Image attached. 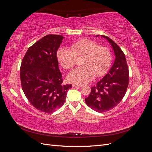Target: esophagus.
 <instances>
[{"label": "esophagus", "instance_id": "34e87169", "mask_svg": "<svg viewBox=\"0 0 152 152\" xmlns=\"http://www.w3.org/2000/svg\"><path fill=\"white\" fill-rule=\"evenodd\" d=\"M72 86L73 87H82L81 85H78V84H73Z\"/></svg>", "mask_w": 152, "mask_h": 152}]
</instances>
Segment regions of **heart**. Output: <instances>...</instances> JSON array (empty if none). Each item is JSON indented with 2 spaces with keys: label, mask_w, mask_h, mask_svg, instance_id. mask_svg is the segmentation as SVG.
<instances>
[{
  "label": "heart",
  "mask_w": 152,
  "mask_h": 152,
  "mask_svg": "<svg viewBox=\"0 0 152 152\" xmlns=\"http://www.w3.org/2000/svg\"><path fill=\"white\" fill-rule=\"evenodd\" d=\"M83 56L82 65L73 69L68 74V80L77 84H84L96 77L103 75L107 71L111 61L109 50L89 39H81L70 44V49L59 48L56 53L58 61L65 69L75 65L76 57Z\"/></svg>",
  "instance_id": "1"
}]
</instances>
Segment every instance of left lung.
Returning <instances> with one entry per match:
<instances>
[{"instance_id":"left-lung-1","label":"left lung","mask_w":152,"mask_h":152,"mask_svg":"<svg viewBox=\"0 0 152 152\" xmlns=\"http://www.w3.org/2000/svg\"><path fill=\"white\" fill-rule=\"evenodd\" d=\"M101 36L111 44L115 58L108 72L96 87H92L89 96L85 99L86 104L99 113L116 107L124 98L129 84V69L125 54L111 39Z\"/></svg>"}]
</instances>
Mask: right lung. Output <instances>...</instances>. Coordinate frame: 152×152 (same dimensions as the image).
<instances>
[{"label": "right lung", "instance_id": "right-lung-1", "mask_svg": "<svg viewBox=\"0 0 152 152\" xmlns=\"http://www.w3.org/2000/svg\"><path fill=\"white\" fill-rule=\"evenodd\" d=\"M64 37L48 35L28 48L23 59L20 79L29 102L39 110L52 113L64 104L72 84H63L56 53Z\"/></svg>", "mask_w": 152, "mask_h": 152}]
</instances>
